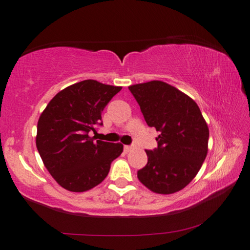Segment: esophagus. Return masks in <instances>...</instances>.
<instances>
[{
	"label": "esophagus",
	"mask_w": 250,
	"mask_h": 250,
	"mask_svg": "<svg viewBox=\"0 0 250 250\" xmlns=\"http://www.w3.org/2000/svg\"><path fill=\"white\" fill-rule=\"evenodd\" d=\"M132 148H133V147H132V146H129V145H125V146H124V150H125V153H129L130 150H132Z\"/></svg>",
	"instance_id": "1"
}]
</instances>
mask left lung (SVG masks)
I'll use <instances>...</instances> for the list:
<instances>
[{
	"label": "left lung",
	"mask_w": 250,
	"mask_h": 250,
	"mask_svg": "<svg viewBox=\"0 0 250 250\" xmlns=\"http://www.w3.org/2000/svg\"><path fill=\"white\" fill-rule=\"evenodd\" d=\"M149 127L159 133L157 148L146 150L148 162L137 171L143 185L156 194L182 190L202 167L209 129L196 102L162 81L130 85Z\"/></svg>",
	"instance_id": "1"
}]
</instances>
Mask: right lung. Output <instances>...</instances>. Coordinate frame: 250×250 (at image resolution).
Segmentation results:
<instances>
[{"instance_id": "obj_1", "label": "right lung", "mask_w": 250, "mask_h": 250, "mask_svg": "<svg viewBox=\"0 0 250 250\" xmlns=\"http://www.w3.org/2000/svg\"><path fill=\"white\" fill-rule=\"evenodd\" d=\"M121 86L94 80L79 82L52 98L38 122L36 147L53 178L69 191L82 193L104 181L123 152L121 143L94 141L102 112Z\"/></svg>"}]
</instances>
